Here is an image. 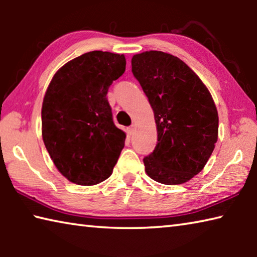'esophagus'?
<instances>
[{
  "label": "esophagus",
  "mask_w": 257,
  "mask_h": 257,
  "mask_svg": "<svg viewBox=\"0 0 257 257\" xmlns=\"http://www.w3.org/2000/svg\"><path fill=\"white\" fill-rule=\"evenodd\" d=\"M134 133H135V127H134V125L127 128V135H128V136H133Z\"/></svg>",
  "instance_id": "34e87169"
}]
</instances>
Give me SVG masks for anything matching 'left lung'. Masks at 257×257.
<instances>
[{
	"instance_id": "obj_1",
	"label": "left lung",
	"mask_w": 257,
	"mask_h": 257,
	"mask_svg": "<svg viewBox=\"0 0 257 257\" xmlns=\"http://www.w3.org/2000/svg\"><path fill=\"white\" fill-rule=\"evenodd\" d=\"M132 68L158 129V144L143 160L145 171L161 184H184L203 170L215 147L219 115L212 95L184 61L169 53L136 54Z\"/></svg>"
}]
</instances>
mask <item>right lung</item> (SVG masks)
I'll use <instances>...</instances> for the list:
<instances>
[{
  "instance_id": "right-lung-1",
  "label": "right lung",
  "mask_w": 257,
  "mask_h": 257,
  "mask_svg": "<svg viewBox=\"0 0 257 257\" xmlns=\"http://www.w3.org/2000/svg\"><path fill=\"white\" fill-rule=\"evenodd\" d=\"M125 70L123 54L92 51L61 67L42 105V136L56 169L69 181L93 186L107 179L125 134L113 123L106 94Z\"/></svg>"
}]
</instances>
